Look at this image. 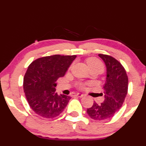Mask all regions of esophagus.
<instances>
[{"label": "esophagus", "mask_w": 146, "mask_h": 146, "mask_svg": "<svg viewBox=\"0 0 146 146\" xmlns=\"http://www.w3.org/2000/svg\"><path fill=\"white\" fill-rule=\"evenodd\" d=\"M73 96H78V97H83L84 94H80V93H77V94H73Z\"/></svg>", "instance_id": "esophagus-1"}]
</instances>
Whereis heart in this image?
I'll return each mask as SVG.
<instances>
[{
  "instance_id": "1",
  "label": "heart",
  "mask_w": 146,
  "mask_h": 146,
  "mask_svg": "<svg viewBox=\"0 0 146 146\" xmlns=\"http://www.w3.org/2000/svg\"><path fill=\"white\" fill-rule=\"evenodd\" d=\"M86 62L88 64V68L90 67H98L99 68H101V70H103V65L102 64V62L99 60H98L97 58H89L86 60ZM79 87L80 88H84V86L82 84H80L79 85Z\"/></svg>"
}]
</instances>
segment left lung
<instances>
[{
    "instance_id": "obj_1",
    "label": "left lung",
    "mask_w": 146,
    "mask_h": 146,
    "mask_svg": "<svg viewBox=\"0 0 146 146\" xmlns=\"http://www.w3.org/2000/svg\"><path fill=\"white\" fill-rule=\"evenodd\" d=\"M99 56L106 67L104 101L101 104L94 102L86 112L91 118L102 120L111 118L120 110L127 94L129 85L125 69L117 60L104 54H99Z\"/></svg>"
}]
</instances>
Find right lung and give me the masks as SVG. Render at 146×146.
Returning a JSON list of instances; mask_svg holds the SVG:
<instances>
[{
    "mask_svg": "<svg viewBox=\"0 0 146 146\" xmlns=\"http://www.w3.org/2000/svg\"><path fill=\"white\" fill-rule=\"evenodd\" d=\"M77 56L53 55L40 58L30 64L24 78V91L35 113L53 118L64 111L71 96L56 92V81L65 75Z\"/></svg>",
    "mask_w": 146,
    "mask_h": 146,
    "instance_id": "obj_1",
    "label": "right lung"
}]
</instances>
